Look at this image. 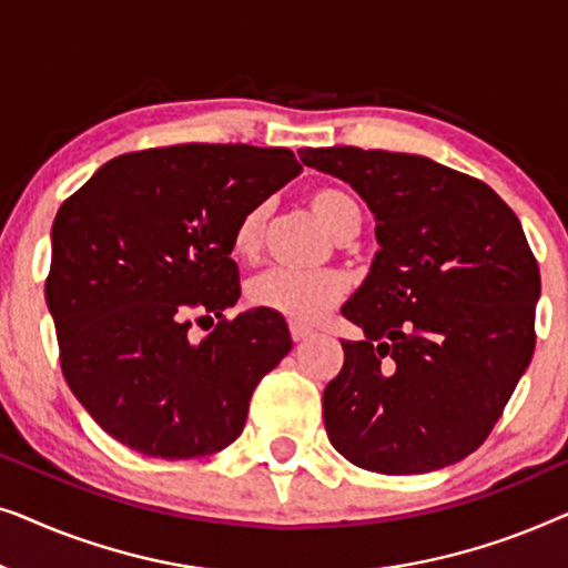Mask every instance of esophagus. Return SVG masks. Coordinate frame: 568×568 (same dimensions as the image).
<instances>
[{
  "mask_svg": "<svg viewBox=\"0 0 568 568\" xmlns=\"http://www.w3.org/2000/svg\"><path fill=\"white\" fill-rule=\"evenodd\" d=\"M290 333L294 341H305L307 336H313V328H307V325L302 323H290Z\"/></svg>",
  "mask_w": 568,
  "mask_h": 568,
  "instance_id": "1",
  "label": "esophagus"
}]
</instances>
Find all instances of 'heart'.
<instances>
[{
    "label": "heart",
    "instance_id": "heart-1",
    "mask_svg": "<svg viewBox=\"0 0 568 568\" xmlns=\"http://www.w3.org/2000/svg\"><path fill=\"white\" fill-rule=\"evenodd\" d=\"M307 204L317 220L328 227L336 237H348L359 230L362 214L359 206L348 193L338 189H315L307 196ZM268 204H258L240 216L235 235H232V251L237 258L253 261L263 247L266 235ZM348 290L346 276L341 271H294V268H268L258 274L247 286V300L255 307L271 310L290 317L294 323H313L328 313Z\"/></svg>",
    "mask_w": 568,
    "mask_h": 568
}]
</instances>
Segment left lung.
I'll use <instances>...</instances> for the list:
<instances>
[{
    "label": "left lung",
    "mask_w": 568,
    "mask_h": 568,
    "mask_svg": "<svg viewBox=\"0 0 568 568\" xmlns=\"http://www.w3.org/2000/svg\"><path fill=\"white\" fill-rule=\"evenodd\" d=\"M307 168L346 181L379 251L341 315L344 367L325 385L331 445L385 476L429 473L484 445L535 352L540 268L517 214L484 181L422 154L321 146Z\"/></svg>",
    "instance_id": "obj_1"
}]
</instances>
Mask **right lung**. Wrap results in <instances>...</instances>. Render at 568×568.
<instances>
[{
  "instance_id": "obj_1",
  "label": "right lung",
  "mask_w": 568,
  "mask_h": 568,
  "mask_svg": "<svg viewBox=\"0 0 568 568\" xmlns=\"http://www.w3.org/2000/svg\"><path fill=\"white\" fill-rule=\"evenodd\" d=\"M300 170L284 146H154L105 162L61 204L45 276L61 372L121 445L189 460L240 437L292 336L271 310L224 315L240 297L232 235ZM204 320L217 323L199 342Z\"/></svg>"
}]
</instances>
